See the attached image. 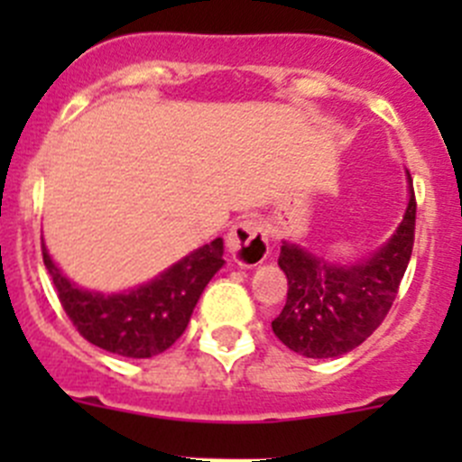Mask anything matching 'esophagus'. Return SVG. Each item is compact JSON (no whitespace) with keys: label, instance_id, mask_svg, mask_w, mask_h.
Wrapping results in <instances>:
<instances>
[{"label":"esophagus","instance_id":"34e87169","mask_svg":"<svg viewBox=\"0 0 462 462\" xmlns=\"http://www.w3.org/2000/svg\"><path fill=\"white\" fill-rule=\"evenodd\" d=\"M227 250L235 263L253 268L268 257V236L257 218H244L227 232Z\"/></svg>","mask_w":462,"mask_h":462}]
</instances>
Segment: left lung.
I'll use <instances>...</instances> for the list:
<instances>
[{
	"label": "left lung",
	"instance_id": "8db88e82",
	"mask_svg": "<svg viewBox=\"0 0 462 462\" xmlns=\"http://www.w3.org/2000/svg\"><path fill=\"white\" fill-rule=\"evenodd\" d=\"M409 205L389 244L360 263H330L300 245L283 244L279 268L288 297L273 330L304 357H337L360 346L393 306L416 236V194L411 174Z\"/></svg>",
	"mask_w": 462,
	"mask_h": 462
}]
</instances>
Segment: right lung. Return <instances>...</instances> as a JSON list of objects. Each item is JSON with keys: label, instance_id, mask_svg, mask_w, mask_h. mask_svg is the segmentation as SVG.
I'll return each mask as SVG.
<instances>
[{"label": "right lung", "instance_id": "right-lung-1", "mask_svg": "<svg viewBox=\"0 0 462 462\" xmlns=\"http://www.w3.org/2000/svg\"><path fill=\"white\" fill-rule=\"evenodd\" d=\"M64 313L87 342L123 357H153L167 351L188 328L203 288L223 261V239L194 250L153 282L120 295H102L73 286L42 245Z\"/></svg>", "mask_w": 462, "mask_h": 462}]
</instances>
